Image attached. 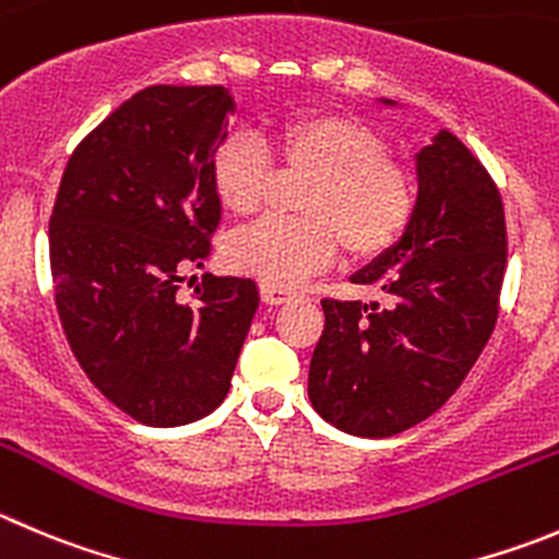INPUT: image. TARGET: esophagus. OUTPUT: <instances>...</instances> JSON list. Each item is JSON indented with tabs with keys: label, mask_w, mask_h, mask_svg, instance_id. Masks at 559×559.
Masks as SVG:
<instances>
[{
	"label": "esophagus",
	"mask_w": 559,
	"mask_h": 559,
	"mask_svg": "<svg viewBox=\"0 0 559 559\" xmlns=\"http://www.w3.org/2000/svg\"><path fill=\"white\" fill-rule=\"evenodd\" d=\"M259 292H262V300L270 306H278V304H286L289 297H295V292L286 289V286H278V284H267V281H262L259 284Z\"/></svg>",
	"instance_id": "esophagus-1"
}]
</instances>
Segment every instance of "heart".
Returning <instances> with one entry per match:
<instances>
[{
    "label": "heart",
    "mask_w": 559,
    "mask_h": 559,
    "mask_svg": "<svg viewBox=\"0 0 559 559\" xmlns=\"http://www.w3.org/2000/svg\"><path fill=\"white\" fill-rule=\"evenodd\" d=\"M275 156L292 174H311L297 212L264 217L226 239L237 273L289 286L336 255L374 259L405 237L419 209V187L369 123L338 112H300L270 134ZM217 201L231 215H253L273 179V156L253 132H231L209 159Z\"/></svg>",
    "instance_id": "b5f03b06"
}]
</instances>
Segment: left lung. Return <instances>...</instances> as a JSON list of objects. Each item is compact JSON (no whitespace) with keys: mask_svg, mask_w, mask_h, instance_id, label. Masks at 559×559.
Segmentation results:
<instances>
[{"mask_svg":"<svg viewBox=\"0 0 559 559\" xmlns=\"http://www.w3.org/2000/svg\"><path fill=\"white\" fill-rule=\"evenodd\" d=\"M419 209L391 250L353 275L385 304L325 297L309 369L317 414L361 438H389L457 391L499 317L508 226L497 181L450 132L416 154Z\"/></svg>","mask_w":559,"mask_h":559,"instance_id":"obj_1","label":"left lung"}]
</instances>
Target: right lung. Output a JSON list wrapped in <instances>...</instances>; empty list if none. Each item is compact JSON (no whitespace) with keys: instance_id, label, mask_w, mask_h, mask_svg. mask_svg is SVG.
Listing matches in <instances>:
<instances>
[{"instance_id":"obj_1","label":"right lung","mask_w":559,"mask_h":559,"mask_svg":"<svg viewBox=\"0 0 559 559\" xmlns=\"http://www.w3.org/2000/svg\"><path fill=\"white\" fill-rule=\"evenodd\" d=\"M234 112L223 85H151L107 115L62 170L49 221L68 347L112 405L151 427L212 414L231 385L259 289L201 275L221 223L209 159Z\"/></svg>"}]
</instances>
